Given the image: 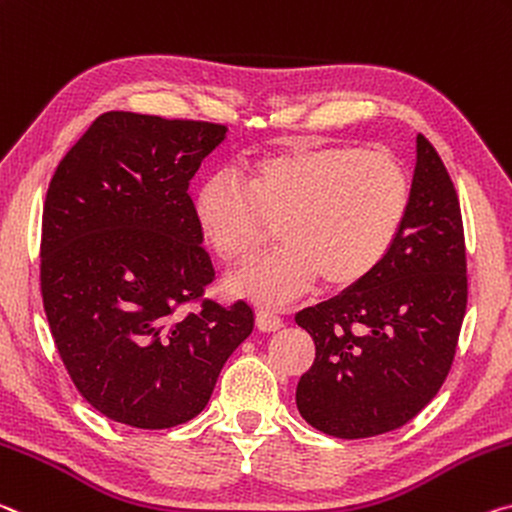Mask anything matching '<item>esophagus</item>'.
I'll return each instance as SVG.
<instances>
[{"instance_id":"obj_1","label":"esophagus","mask_w":512,"mask_h":512,"mask_svg":"<svg viewBox=\"0 0 512 512\" xmlns=\"http://www.w3.org/2000/svg\"><path fill=\"white\" fill-rule=\"evenodd\" d=\"M255 323L262 332H273L282 328V319L273 310H257L255 312Z\"/></svg>"}]
</instances>
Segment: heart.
Instances as JSON below:
<instances>
[{
    "label": "heart",
    "instance_id": "obj_1",
    "mask_svg": "<svg viewBox=\"0 0 512 512\" xmlns=\"http://www.w3.org/2000/svg\"><path fill=\"white\" fill-rule=\"evenodd\" d=\"M410 193L396 154L314 143L257 161L248 184L209 177L193 212L209 248L230 264L246 262L278 225L282 246L227 280L241 296L278 305L305 294L316 275L344 289L376 271L399 237Z\"/></svg>",
    "mask_w": 512,
    "mask_h": 512
}]
</instances>
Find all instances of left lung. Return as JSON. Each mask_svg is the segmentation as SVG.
Returning <instances> with one entry per match:
<instances>
[{"label": "left lung", "instance_id": "left-lung-1", "mask_svg": "<svg viewBox=\"0 0 512 512\" xmlns=\"http://www.w3.org/2000/svg\"><path fill=\"white\" fill-rule=\"evenodd\" d=\"M465 310L458 193L419 134L410 209L392 250L358 285L296 314L316 346L296 389L298 412L344 440L408 424L449 376Z\"/></svg>", "mask_w": 512, "mask_h": 512}]
</instances>
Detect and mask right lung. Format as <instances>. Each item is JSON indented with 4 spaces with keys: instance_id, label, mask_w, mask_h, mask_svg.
I'll list each match as a JSON object with an SVG mask.
<instances>
[{
    "instance_id": "right-lung-1",
    "label": "right lung",
    "mask_w": 512,
    "mask_h": 512,
    "mask_svg": "<svg viewBox=\"0 0 512 512\" xmlns=\"http://www.w3.org/2000/svg\"><path fill=\"white\" fill-rule=\"evenodd\" d=\"M223 136L205 120L102 113L47 189V323L79 394L118 424L159 431L200 415L253 332L246 300L205 298L216 271L189 196Z\"/></svg>"
}]
</instances>
